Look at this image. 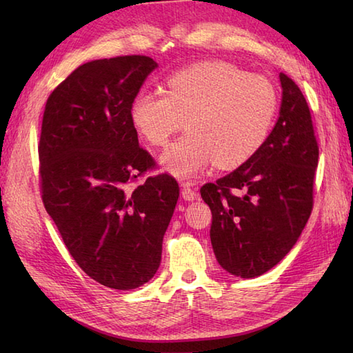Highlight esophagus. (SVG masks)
<instances>
[{
  "label": "esophagus",
  "instance_id": "esophagus-1",
  "mask_svg": "<svg viewBox=\"0 0 353 353\" xmlns=\"http://www.w3.org/2000/svg\"><path fill=\"white\" fill-rule=\"evenodd\" d=\"M182 196L185 200H197L199 192L197 186L194 181H183L182 182Z\"/></svg>",
  "mask_w": 353,
  "mask_h": 353
}]
</instances>
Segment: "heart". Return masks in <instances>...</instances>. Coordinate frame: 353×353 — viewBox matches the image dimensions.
<instances>
[{"instance_id": "1", "label": "heart", "mask_w": 353, "mask_h": 353, "mask_svg": "<svg viewBox=\"0 0 353 353\" xmlns=\"http://www.w3.org/2000/svg\"><path fill=\"white\" fill-rule=\"evenodd\" d=\"M167 92H141L132 104V123L150 144L168 145L186 125L190 133L172 144L162 163L188 177L215 162L236 168L264 144L277 110L273 81L223 61H208L172 72Z\"/></svg>"}]
</instances>
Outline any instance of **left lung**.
Masks as SVG:
<instances>
[{
    "mask_svg": "<svg viewBox=\"0 0 353 353\" xmlns=\"http://www.w3.org/2000/svg\"><path fill=\"white\" fill-rule=\"evenodd\" d=\"M281 117L249 161L200 188L212 212L211 243L219 264L238 277L273 268L301 236L314 206L319 142L310 106L287 74Z\"/></svg>",
    "mask_w": 353,
    "mask_h": 353,
    "instance_id": "left-lung-1",
    "label": "left lung"
}]
</instances>
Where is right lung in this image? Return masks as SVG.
Returning <instances> with one entry per match:
<instances>
[{"instance_id": "1", "label": "right lung", "mask_w": 353, "mask_h": 353, "mask_svg": "<svg viewBox=\"0 0 353 353\" xmlns=\"http://www.w3.org/2000/svg\"><path fill=\"white\" fill-rule=\"evenodd\" d=\"M157 66L148 56H118L74 70L45 104L39 153L43 206L70 254L114 290L148 282L179 199L168 172L139 147L132 104Z\"/></svg>"}]
</instances>
